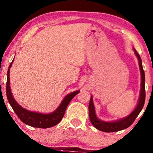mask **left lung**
Returning <instances> with one entry per match:
<instances>
[{
	"mask_svg": "<svg viewBox=\"0 0 153 153\" xmlns=\"http://www.w3.org/2000/svg\"><path fill=\"white\" fill-rule=\"evenodd\" d=\"M134 53H135L136 56H137L139 62V70H140L141 73V89H140V94H139V98L138 103H137V107L134 110L132 111L130 115H128L127 117H123V118L120 119V120H115V121L112 122H105L103 120H100L98 117H97L95 112L93 98L91 97L89 105H88V110H89V118L91 120V123L92 125L95 127L96 128L99 129V130L102 131L104 132H116L118 131L123 130V129L127 128L128 127L130 126L137 117L138 116L139 112L142 111V108H143L144 105H145V71H144L143 68H142V59L137 51H136L135 48H134Z\"/></svg>",
	"mask_w": 153,
	"mask_h": 153,
	"instance_id": "1",
	"label": "left lung"
}]
</instances>
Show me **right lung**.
<instances>
[{
    "instance_id": "1",
    "label": "right lung",
    "mask_w": 153,
    "mask_h": 153,
    "mask_svg": "<svg viewBox=\"0 0 153 153\" xmlns=\"http://www.w3.org/2000/svg\"><path fill=\"white\" fill-rule=\"evenodd\" d=\"M14 59L10 64L8 67L7 72V82H6V96L7 99L12 109L14 110L15 113L16 114L18 117H19L20 120L23 123L27 124V125L30 126L32 127H36V128H47L50 127L54 126L56 124H58L62 120V117L65 115V110H66L67 107L69 105L72 99L75 97V95L78 94L80 91H75L72 92L67 96H65V98L63 99L62 102L57 107L56 110L51 113L43 114L40 112L29 111L26 109L23 108L22 107L20 106L19 104L16 102L13 97L11 91V88H10V68L12 65Z\"/></svg>"
}]
</instances>
